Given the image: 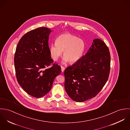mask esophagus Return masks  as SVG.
<instances>
[{
    "instance_id": "esophagus-1",
    "label": "esophagus",
    "mask_w": 130,
    "mask_h": 130,
    "mask_svg": "<svg viewBox=\"0 0 130 130\" xmlns=\"http://www.w3.org/2000/svg\"><path fill=\"white\" fill-rule=\"evenodd\" d=\"M61 72H62V73H63V72H64V70H65L64 67H61Z\"/></svg>"
}]
</instances>
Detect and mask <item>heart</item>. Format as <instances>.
<instances>
[{
  "mask_svg": "<svg viewBox=\"0 0 130 130\" xmlns=\"http://www.w3.org/2000/svg\"><path fill=\"white\" fill-rule=\"evenodd\" d=\"M85 50L83 40L70 34L61 35L56 39V42L52 43L49 51L52 58L57 61L61 56L62 52L63 63L70 62L74 63L82 57Z\"/></svg>",
  "mask_w": 130,
  "mask_h": 130,
  "instance_id": "b5f03b06",
  "label": "heart"
}]
</instances>
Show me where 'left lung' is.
<instances>
[{
	"label": "left lung",
	"mask_w": 130,
	"mask_h": 130,
	"mask_svg": "<svg viewBox=\"0 0 130 130\" xmlns=\"http://www.w3.org/2000/svg\"><path fill=\"white\" fill-rule=\"evenodd\" d=\"M110 60L105 43L100 39L93 40L86 54L64 72V88L69 96L77 102L95 96L108 79Z\"/></svg>",
	"instance_id": "1"
}]
</instances>
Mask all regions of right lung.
Masks as SVG:
<instances>
[{
  "instance_id": "1",
  "label": "right lung",
  "mask_w": 130,
  "mask_h": 130,
  "mask_svg": "<svg viewBox=\"0 0 130 130\" xmlns=\"http://www.w3.org/2000/svg\"><path fill=\"white\" fill-rule=\"evenodd\" d=\"M50 28L41 27L25 34L18 44L14 67L19 85L29 95L41 98L51 90L54 80L61 73L54 64L49 51Z\"/></svg>"
}]
</instances>
